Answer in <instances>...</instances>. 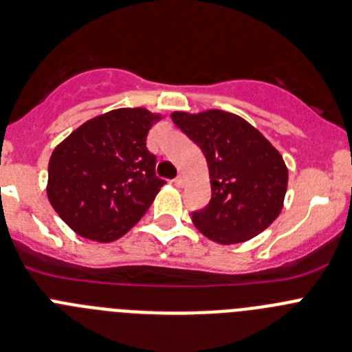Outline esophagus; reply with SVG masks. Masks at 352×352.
<instances>
[{
  "mask_svg": "<svg viewBox=\"0 0 352 352\" xmlns=\"http://www.w3.org/2000/svg\"><path fill=\"white\" fill-rule=\"evenodd\" d=\"M173 184H175L177 188H182V186H184V177L179 175L175 180H173Z\"/></svg>",
  "mask_w": 352,
  "mask_h": 352,
  "instance_id": "34e87169",
  "label": "esophagus"
}]
</instances>
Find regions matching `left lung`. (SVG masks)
Listing matches in <instances>:
<instances>
[{"instance_id": "left-lung-1", "label": "left lung", "mask_w": 352, "mask_h": 352, "mask_svg": "<svg viewBox=\"0 0 352 352\" xmlns=\"http://www.w3.org/2000/svg\"><path fill=\"white\" fill-rule=\"evenodd\" d=\"M172 121L204 153L212 198L192 223L217 243H240L267 230L280 214L287 168L277 148L242 117L224 110L173 112Z\"/></svg>"}]
</instances>
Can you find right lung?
<instances>
[{
	"mask_svg": "<svg viewBox=\"0 0 352 352\" xmlns=\"http://www.w3.org/2000/svg\"><path fill=\"white\" fill-rule=\"evenodd\" d=\"M160 113L117 109L94 117L54 148L47 196L77 235L113 242L148 210L163 179L147 135Z\"/></svg>",
	"mask_w": 352,
	"mask_h": 352,
	"instance_id": "obj_1",
	"label": "right lung"
}]
</instances>
